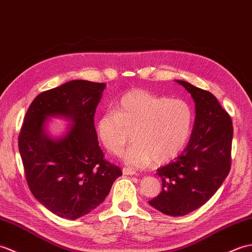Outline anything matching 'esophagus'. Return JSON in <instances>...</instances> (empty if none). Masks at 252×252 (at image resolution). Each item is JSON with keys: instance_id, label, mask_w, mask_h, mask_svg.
I'll return each mask as SVG.
<instances>
[{"instance_id": "1", "label": "esophagus", "mask_w": 252, "mask_h": 252, "mask_svg": "<svg viewBox=\"0 0 252 252\" xmlns=\"http://www.w3.org/2000/svg\"><path fill=\"white\" fill-rule=\"evenodd\" d=\"M123 173L126 176H132V175H136V171L128 168V167H124V168H123Z\"/></svg>"}]
</instances>
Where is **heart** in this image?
I'll return each instance as SVG.
<instances>
[{"label": "heart", "mask_w": 252, "mask_h": 252, "mask_svg": "<svg viewBox=\"0 0 252 252\" xmlns=\"http://www.w3.org/2000/svg\"><path fill=\"white\" fill-rule=\"evenodd\" d=\"M194 111L183 99L131 89L123 94L114 111L105 112L96 123L100 142L111 154H124L125 163L136 168L163 165L176 158L191 138Z\"/></svg>", "instance_id": "1"}]
</instances>
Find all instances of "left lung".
<instances>
[{"label":"left lung","mask_w":252,"mask_h":252,"mask_svg":"<svg viewBox=\"0 0 252 252\" xmlns=\"http://www.w3.org/2000/svg\"><path fill=\"white\" fill-rule=\"evenodd\" d=\"M177 82L195 101L193 131L181 155L158 169L161 192L149 202L172 217L196 210L218 191L231 169L233 140L231 116L214 94L188 82Z\"/></svg>","instance_id":"1"}]
</instances>
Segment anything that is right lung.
Here are the masks:
<instances>
[{
	"label": "right lung",
	"instance_id": "add662e5",
	"mask_svg": "<svg viewBox=\"0 0 252 252\" xmlns=\"http://www.w3.org/2000/svg\"><path fill=\"white\" fill-rule=\"evenodd\" d=\"M105 84L70 81L43 92L28 109L18 137L25 176L34 197L64 219L75 220L101 204L119 166L104 158L94 116ZM61 115L74 124L54 141L43 131L48 116Z\"/></svg>",
	"mask_w": 252,
	"mask_h": 252
}]
</instances>
